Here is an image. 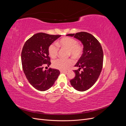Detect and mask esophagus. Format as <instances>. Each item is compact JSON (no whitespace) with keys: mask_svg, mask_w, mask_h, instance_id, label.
I'll use <instances>...</instances> for the list:
<instances>
[{"mask_svg":"<svg viewBox=\"0 0 126 126\" xmlns=\"http://www.w3.org/2000/svg\"><path fill=\"white\" fill-rule=\"evenodd\" d=\"M69 70H60L61 72H64V73H67Z\"/></svg>","mask_w":126,"mask_h":126,"instance_id":"34e87169","label":"esophagus"}]
</instances>
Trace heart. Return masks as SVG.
I'll return each instance as SVG.
<instances>
[{"label": "heart", "mask_w": 126, "mask_h": 126, "mask_svg": "<svg viewBox=\"0 0 126 126\" xmlns=\"http://www.w3.org/2000/svg\"><path fill=\"white\" fill-rule=\"evenodd\" d=\"M57 45L60 48H65L68 50V56L71 55L75 58L78 59L81 57L83 52L82 47L77 43V41L73 38L65 37L59 39L56 43ZM49 55L51 58H55L58 54V48L56 46L52 44L48 47ZM74 63L71 59H57L53 61L52 66L55 68L60 70H65Z\"/></svg>", "instance_id": "obj_1"}]
</instances>
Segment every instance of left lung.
I'll list each match as a JSON object with an SVG mask.
<instances>
[{
	"mask_svg": "<svg viewBox=\"0 0 126 126\" xmlns=\"http://www.w3.org/2000/svg\"><path fill=\"white\" fill-rule=\"evenodd\" d=\"M81 42L83 46V54L75 67V77L70 80V84L79 91H84L92 87L97 80L102 68L104 54L98 40L91 34L86 32L68 34ZM83 70L80 73L79 69Z\"/></svg>",
	"mask_w": 126,
	"mask_h": 126,
	"instance_id": "1",
	"label": "left lung"
}]
</instances>
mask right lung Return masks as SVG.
<instances>
[{
    "label": "right lung",
    "mask_w": 126,
    "mask_h": 126,
    "mask_svg": "<svg viewBox=\"0 0 126 126\" xmlns=\"http://www.w3.org/2000/svg\"><path fill=\"white\" fill-rule=\"evenodd\" d=\"M61 35L37 33L25 43L21 55L22 69L29 82L38 90L44 91L51 87L58 78L60 71L44 66L51 64L48 47Z\"/></svg>",
    "instance_id": "obj_1"
}]
</instances>
